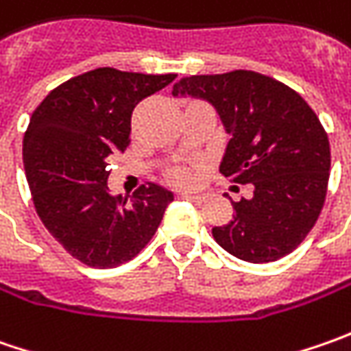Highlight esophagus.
Masks as SVG:
<instances>
[{
    "label": "esophagus",
    "instance_id": "34e87169",
    "mask_svg": "<svg viewBox=\"0 0 351 351\" xmlns=\"http://www.w3.org/2000/svg\"><path fill=\"white\" fill-rule=\"evenodd\" d=\"M183 199H187V201H191V203H203L205 201V195H199V193H183Z\"/></svg>",
    "mask_w": 351,
    "mask_h": 351
}]
</instances>
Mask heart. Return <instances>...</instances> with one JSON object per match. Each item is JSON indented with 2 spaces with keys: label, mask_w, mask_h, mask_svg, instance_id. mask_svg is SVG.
Wrapping results in <instances>:
<instances>
[{
  "label": "heart",
  "mask_w": 351,
  "mask_h": 351,
  "mask_svg": "<svg viewBox=\"0 0 351 351\" xmlns=\"http://www.w3.org/2000/svg\"><path fill=\"white\" fill-rule=\"evenodd\" d=\"M171 182L176 185L187 187V185H193L197 182V173L189 168H178L171 171Z\"/></svg>",
  "instance_id": "obj_1"
}]
</instances>
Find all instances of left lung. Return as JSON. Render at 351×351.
<instances>
[{"instance_id":"obj_1","label":"left lung","mask_w":351,"mask_h":351,"mask_svg":"<svg viewBox=\"0 0 351 351\" xmlns=\"http://www.w3.org/2000/svg\"><path fill=\"white\" fill-rule=\"evenodd\" d=\"M171 93L217 109L230 134L221 173L254 185L250 199L228 197L236 213L213 228L217 244L252 263L291 254L317 223L330 176V144L315 111L295 89L248 70L183 77Z\"/></svg>"}]
</instances>
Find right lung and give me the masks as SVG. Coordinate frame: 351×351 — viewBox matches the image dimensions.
Wrapping results in <instances>:
<instances>
[{
    "instance_id": "obj_1",
    "label": "right lung",
    "mask_w": 351,
    "mask_h": 351,
    "mask_svg": "<svg viewBox=\"0 0 351 351\" xmlns=\"http://www.w3.org/2000/svg\"><path fill=\"white\" fill-rule=\"evenodd\" d=\"M176 80L97 68L52 89L23 138L34 209L68 254L89 267L132 260L162 223L173 193L148 183L111 197L109 160L127 148L136 103Z\"/></svg>"
}]
</instances>
